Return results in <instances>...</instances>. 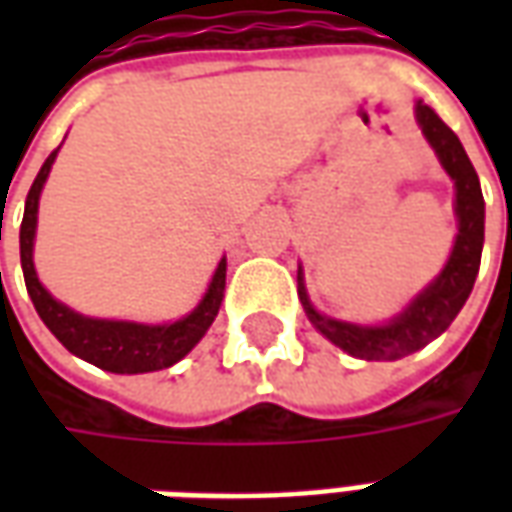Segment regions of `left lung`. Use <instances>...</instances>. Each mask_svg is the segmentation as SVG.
<instances>
[{"mask_svg": "<svg viewBox=\"0 0 512 512\" xmlns=\"http://www.w3.org/2000/svg\"><path fill=\"white\" fill-rule=\"evenodd\" d=\"M414 112H417L422 134L439 156L441 167L447 169V175L455 183L458 235H455L450 260L441 268L439 277L389 323L359 326V323L337 321V318H329L315 310L299 268V299L312 326L326 340H332L337 348H343L345 354L359 356L367 362H392V359L414 354L419 348H425L430 340H436L461 312L474 288L477 271H480L485 238V202L483 191H480V178L463 150L461 139L452 134V128L422 101H417Z\"/></svg>", "mask_w": 512, "mask_h": 512, "instance_id": "left-lung-1", "label": "left lung"}]
</instances>
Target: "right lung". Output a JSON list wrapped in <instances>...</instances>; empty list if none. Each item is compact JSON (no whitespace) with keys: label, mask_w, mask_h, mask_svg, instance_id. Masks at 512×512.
I'll return each instance as SVG.
<instances>
[{"label":"right lung","mask_w":512,"mask_h":512,"mask_svg":"<svg viewBox=\"0 0 512 512\" xmlns=\"http://www.w3.org/2000/svg\"><path fill=\"white\" fill-rule=\"evenodd\" d=\"M60 150V147H57ZM57 150L51 153L38 178L32 183L24 205V222H21V268H24V282H27L29 299L38 310L40 321L49 326V332L60 340L71 354L84 362L120 373V376H134V373H153L180 362L189 354L194 345L200 343L202 334L208 332L213 318L219 315L224 299V277H227V260L216 266L208 293L194 310L175 323H161V326H147V323L131 321H101V318H87L65 307L62 301L51 296L49 290L40 285L32 263V246H35V230H38V200L43 183L49 178L51 164L57 158Z\"/></svg>","instance_id":"1"}]
</instances>
